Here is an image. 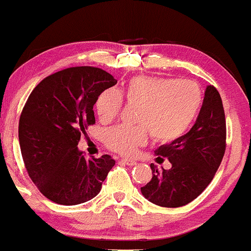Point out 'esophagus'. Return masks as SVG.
Listing matches in <instances>:
<instances>
[{"label": "esophagus", "instance_id": "1", "mask_svg": "<svg viewBox=\"0 0 251 251\" xmlns=\"http://www.w3.org/2000/svg\"><path fill=\"white\" fill-rule=\"evenodd\" d=\"M121 162L125 163V165H126V166L136 165V161H135V160H131V159H122L121 160Z\"/></svg>", "mask_w": 251, "mask_h": 251}]
</instances>
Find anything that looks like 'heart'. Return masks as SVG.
<instances>
[{
    "mask_svg": "<svg viewBox=\"0 0 251 251\" xmlns=\"http://www.w3.org/2000/svg\"><path fill=\"white\" fill-rule=\"evenodd\" d=\"M122 97L130 104H139L136 123L141 126H116L105 134L106 146L123 155H131L151 137L171 142L187 131L198 114L201 91L187 79L161 77L133 78L123 90H105L96 102V111L103 123H110L120 115Z\"/></svg>",
    "mask_w": 251,
    "mask_h": 251,
    "instance_id": "1",
    "label": "heart"
}]
</instances>
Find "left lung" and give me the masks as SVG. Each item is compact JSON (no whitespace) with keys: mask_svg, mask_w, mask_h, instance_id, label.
Wrapping results in <instances>:
<instances>
[{"mask_svg":"<svg viewBox=\"0 0 251 251\" xmlns=\"http://www.w3.org/2000/svg\"><path fill=\"white\" fill-rule=\"evenodd\" d=\"M226 125L222 98L217 89L207 85L202 105L190 131L154 154L156 161L167 157L172 167L159 171L151 165V180L141 187L147 201L163 207H179L201 194L221 165L225 153Z\"/></svg>","mask_w":251,"mask_h":251,"instance_id":"1","label":"left lung"}]
</instances>
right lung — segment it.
<instances>
[{
    "label": "right lung",
    "mask_w": 251,
    "mask_h": 251,
    "mask_svg": "<svg viewBox=\"0 0 251 251\" xmlns=\"http://www.w3.org/2000/svg\"><path fill=\"white\" fill-rule=\"evenodd\" d=\"M117 80L102 69L78 66L50 75L28 97L19 122V141L28 176L50 201L78 205L95 198L115 160L86 159L80 135L95 125L94 105Z\"/></svg>",
    "instance_id": "right-lung-1"
}]
</instances>
